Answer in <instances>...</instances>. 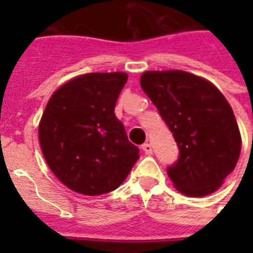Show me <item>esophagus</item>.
<instances>
[{"label": "esophagus", "mask_w": 253, "mask_h": 253, "mask_svg": "<svg viewBox=\"0 0 253 253\" xmlns=\"http://www.w3.org/2000/svg\"><path fill=\"white\" fill-rule=\"evenodd\" d=\"M142 150L144 151V154L147 155L152 154V147H151L150 143H144V144L142 146Z\"/></svg>", "instance_id": "obj_1"}]
</instances>
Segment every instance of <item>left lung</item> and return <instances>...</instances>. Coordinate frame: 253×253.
Segmentation results:
<instances>
[{
    "label": "left lung",
    "instance_id": "obj_1",
    "mask_svg": "<svg viewBox=\"0 0 253 253\" xmlns=\"http://www.w3.org/2000/svg\"><path fill=\"white\" fill-rule=\"evenodd\" d=\"M144 90L173 134L180 155L169 178L189 197L211 194L234 170L242 138L224 95L210 81L184 71H150Z\"/></svg>",
    "mask_w": 253,
    "mask_h": 253
}]
</instances>
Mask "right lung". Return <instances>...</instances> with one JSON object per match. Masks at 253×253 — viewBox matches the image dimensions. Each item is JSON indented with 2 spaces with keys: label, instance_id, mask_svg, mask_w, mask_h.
Masks as SVG:
<instances>
[{
  "label": "right lung",
  "instance_id": "1",
  "mask_svg": "<svg viewBox=\"0 0 253 253\" xmlns=\"http://www.w3.org/2000/svg\"><path fill=\"white\" fill-rule=\"evenodd\" d=\"M126 83L123 72L86 73L59 87L45 106L39 123L42 152L73 192H111L138 162L139 148L114 113Z\"/></svg>",
  "mask_w": 253,
  "mask_h": 253
}]
</instances>
